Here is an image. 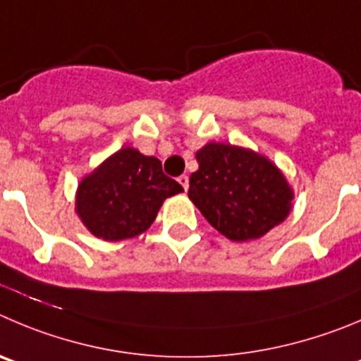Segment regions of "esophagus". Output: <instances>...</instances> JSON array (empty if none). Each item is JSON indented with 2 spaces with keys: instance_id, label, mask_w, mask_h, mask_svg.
Instances as JSON below:
<instances>
[{
  "instance_id": "esophagus-1",
  "label": "esophagus",
  "mask_w": 361,
  "mask_h": 361,
  "mask_svg": "<svg viewBox=\"0 0 361 361\" xmlns=\"http://www.w3.org/2000/svg\"><path fill=\"white\" fill-rule=\"evenodd\" d=\"M178 183L183 187V190H187V188H188V176H187V174H181V176L178 178Z\"/></svg>"
}]
</instances>
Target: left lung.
Returning <instances> with one entry per match:
<instances>
[{
	"mask_svg": "<svg viewBox=\"0 0 361 361\" xmlns=\"http://www.w3.org/2000/svg\"><path fill=\"white\" fill-rule=\"evenodd\" d=\"M188 197L212 226L233 242L260 238L290 214L294 192L269 158L210 142L196 153Z\"/></svg>",
	"mask_w": 361,
	"mask_h": 361,
	"instance_id": "obj_1",
	"label": "left lung"
}]
</instances>
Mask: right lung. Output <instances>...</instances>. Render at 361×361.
Here are the masks:
<instances>
[{
	"mask_svg": "<svg viewBox=\"0 0 361 361\" xmlns=\"http://www.w3.org/2000/svg\"><path fill=\"white\" fill-rule=\"evenodd\" d=\"M180 192L183 187L165 176L158 158L123 147L80 181L76 214L94 237L124 240L146 231L161 203Z\"/></svg>",
	"mask_w": 361,
	"mask_h": 361,
	"instance_id": "1",
	"label": "right lung"
}]
</instances>
